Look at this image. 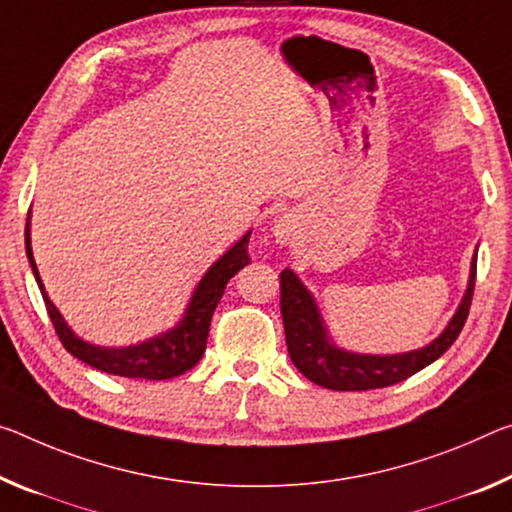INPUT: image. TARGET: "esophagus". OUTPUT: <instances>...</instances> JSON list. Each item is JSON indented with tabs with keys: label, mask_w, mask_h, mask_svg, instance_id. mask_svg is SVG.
<instances>
[{
	"label": "esophagus",
	"mask_w": 512,
	"mask_h": 512,
	"mask_svg": "<svg viewBox=\"0 0 512 512\" xmlns=\"http://www.w3.org/2000/svg\"><path fill=\"white\" fill-rule=\"evenodd\" d=\"M294 232H296V221L291 214L280 216L278 221L273 223V237L278 243H289L291 237H294Z\"/></svg>",
	"instance_id": "esophagus-1"
}]
</instances>
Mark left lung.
I'll list each match as a JSON object with an SVG mask.
<instances>
[{"label": "left lung", "instance_id": "8db88e82", "mask_svg": "<svg viewBox=\"0 0 512 512\" xmlns=\"http://www.w3.org/2000/svg\"><path fill=\"white\" fill-rule=\"evenodd\" d=\"M474 282L476 255L472 259L467 291L460 300L456 314H453L442 335L433 339L428 346L399 355H364L344 351V348L332 342L312 294L298 280L294 271L285 269L280 273V312L282 321H285L289 358L312 383L337 389V392H362V389H378L401 383L412 373L435 362L456 342L467 321L469 305H472Z\"/></svg>", "mask_w": 512, "mask_h": 512}]
</instances>
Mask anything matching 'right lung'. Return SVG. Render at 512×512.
Here are the masks:
<instances>
[{
	"instance_id": "1",
	"label": "right lung",
	"mask_w": 512,
	"mask_h": 512,
	"mask_svg": "<svg viewBox=\"0 0 512 512\" xmlns=\"http://www.w3.org/2000/svg\"><path fill=\"white\" fill-rule=\"evenodd\" d=\"M29 218H27V230H24V248H27V257L31 264V271H34V278L40 287V294H43L47 314H50L52 326L59 335L61 344L66 346L70 355H75L77 360L91 364L93 369H100L104 373H113V376L123 378H145V380H166L175 378L180 373L189 371L200 362L202 353H205L207 337H209V323H212L214 310L221 300L225 285L237 271L243 266L250 264L248 257V241L250 232L243 234V237L234 243V246L227 250V253L216 259V262L209 266L207 273L202 275L198 282L196 291L186 305V312L182 321L177 323L175 328L168 332H161L157 337L145 339L141 344L134 346H120V348H109V346H95L88 344L84 339L77 337L75 332L63 319L61 312L56 310V305L47 296L43 287V280H40V273L36 269L34 253H31V234H29Z\"/></svg>"
}]
</instances>
